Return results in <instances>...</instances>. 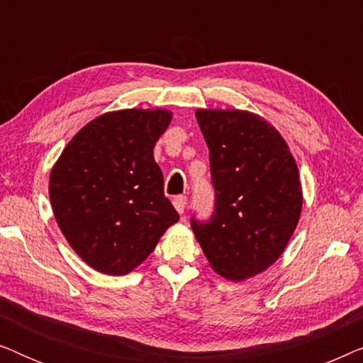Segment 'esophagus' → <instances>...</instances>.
<instances>
[{"mask_svg":"<svg viewBox=\"0 0 363 363\" xmlns=\"http://www.w3.org/2000/svg\"><path fill=\"white\" fill-rule=\"evenodd\" d=\"M186 196H175L173 198V206H175V210L180 213V215H183L186 210Z\"/></svg>","mask_w":363,"mask_h":363,"instance_id":"1","label":"esophagus"}]
</instances>
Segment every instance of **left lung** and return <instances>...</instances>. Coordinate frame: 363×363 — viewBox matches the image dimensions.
Listing matches in <instances>:
<instances>
[{
    "label": "left lung",
    "mask_w": 363,
    "mask_h": 363,
    "mask_svg": "<svg viewBox=\"0 0 363 363\" xmlns=\"http://www.w3.org/2000/svg\"><path fill=\"white\" fill-rule=\"evenodd\" d=\"M210 150L215 210L191 230L218 274L242 281L286 250L302 210L294 157L281 133L246 111H196Z\"/></svg>",
    "instance_id": "left-lung-1"
}]
</instances>
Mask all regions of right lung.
<instances>
[{
  "instance_id": "obj_1",
  "label": "right lung",
  "mask_w": 363,
  "mask_h": 363,
  "mask_svg": "<svg viewBox=\"0 0 363 363\" xmlns=\"http://www.w3.org/2000/svg\"><path fill=\"white\" fill-rule=\"evenodd\" d=\"M170 121L162 108L104 113L77 132L52 168L49 198L57 225L99 272H130L180 218L163 195L153 158Z\"/></svg>"
}]
</instances>
